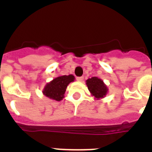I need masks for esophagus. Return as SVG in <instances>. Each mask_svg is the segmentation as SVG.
Returning <instances> with one entry per match:
<instances>
[{
    "label": "esophagus",
    "mask_w": 152,
    "mask_h": 152,
    "mask_svg": "<svg viewBox=\"0 0 152 152\" xmlns=\"http://www.w3.org/2000/svg\"><path fill=\"white\" fill-rule=\"evenodd\" d=\"M83 79H84V77H76V80H77V81H81V80H83Z\"/></svg>",
    "instance_id": "obj_1"
}]
</instances>
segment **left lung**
<instances>
[{"instance_id":"1","label":"left lung","mask_w":152,"mask_h":152,"mask_svg":"<svg viewBox=\"0 0 152 152\" xmlns=\"http://www.w3.org/2000/svg\"><path fill=\"white\" fill-rule=\"evenodd\" d=\"M86 84L88 86L91 95L94 96L96 100L103 98L107 95L108 88L101 79L96 77L88 78L86 80Z\"/></svg>"}]
</instances>
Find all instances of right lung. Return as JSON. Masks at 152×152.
<instances>
[{"label": "right lung", "mask_w": 152, "mask_h": 152, "mask_svg": "<svg viewBox=\"0 0 152 152\" xmlns=\"http://www.w3.org/2000/svg\"><path fill=\"white\" fill-rule=\"evenodd\" d=\"M75 77L72 75H63L53 79L46 84L42 93L47 97L60 101L64 98V94L68 84L74 81Z\"/></svg>", "instance_id": "right-lung-1"}]
</instances>
